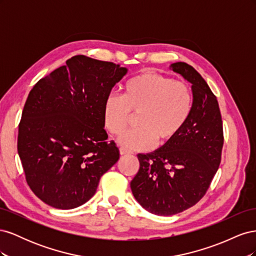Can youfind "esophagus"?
Instances as JSON below:
<instances>
[{
	"mask_svg": "<svg viewBox=\"0 0 256 256\" xmlns=\"http://www.w3.org/2000/svg\"><path fill=\"white\" fill-rule=\"evenodd\" d=\"M120 154H122V156H124V154H131L134 152L129 150H127V148H124V147H122V148H120Z\"/></svg>",
	"mask_w": 256,
	"mask_h": 256,
	"instance_id": "esophagus-1",
	"label": "esophagus"
}]
</instances>
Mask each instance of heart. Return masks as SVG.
Listing matches in <instances>:
<instances>
[{"instance_id":"b5f03b06","label":"heart","mask_w":256,"mask_h":256,"mask_svg":"<svg viewBox=\"0 0 256 256\" xmlns=\"http://www.w3.org/2000/svg\"><path fill=\"white\" fill-rule=\"evenodd\" d=\"M193 97L187 83L156 72L132 76L122 86V97L109 95L102 104V122L113 136L127 129L131 115L138 128L122 136L118 143L131 150L164 145L180 134L192 111Z\"/></svg>"}]
</instances>
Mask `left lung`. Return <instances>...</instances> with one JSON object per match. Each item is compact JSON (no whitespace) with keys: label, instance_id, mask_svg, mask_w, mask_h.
I'll return each mask as SVG.
<instances>
[{"label":"left lung","instance_id":"1","mask_svg":"<svg viewBox=\"0 0 256 256\" xmlns=\"http://www.w3.org/2000/svg\"><path fill=\"white\" fill-rule=\"evenodd\" d=\"M192 84L188 122L174 140L150 154H138L140 168L130 182L143 208L172 216L196 205L218 171L223 147L222 118L216 97L194 68L184 62L170 66Z\"/></svg>","mask_w":256,"mask_h":256}]
</instances>
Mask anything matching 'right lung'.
Returning <instances> with one entry per match:
<instances>
[{
  "label": "right lung",
  "instance_id": "right-lung-1",
  "mask_svg": "<svg viewBox=\"0 0 256 256\" xmlns=\"http://www.w3.org/2000/svg\"><path fill=\"white\" fill-rule=\"evenodd\" d=\"M128 72L85 56L38 81L23 108L18 154L30 190L58 209L79 207L95 194L108 170L120 159L106 142L102 104Z\"/></svg>",
  "mask_w": 256,
  "mask_h": 256
}]
</instances>
